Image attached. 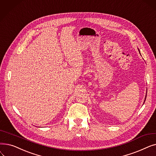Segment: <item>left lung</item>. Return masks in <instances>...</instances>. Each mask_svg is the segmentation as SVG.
Instances as JSON below:
<instances>
[{
  "instance_id": "left-lung-1",
  "label": "left lung",
  "mask_w": 156,
  "mask_h": 156,
  "mask_svg": "<svg viewBox=\"0 0 156 156\" xmlns=\"http://www.w3.org/2000/svg\"><path fill=\"white\" fill-rule=\"evenodd\" d=\"M138 51H139V52H140V50H139V49H138ZM146 96H147V95H146ZM146 96H145V98H146Z\"/></svg>"
}]
</instances>
